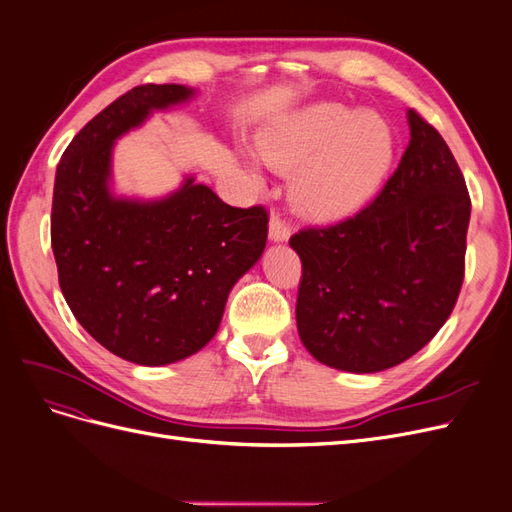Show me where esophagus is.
I'll list each match as a JSON object with an SVG mask.
<instances>
[{"instance_id":"34e87169","label":"esophagus","mask_w":512,"mask_h":512,"mask_svg":"<svg viewBox=\"0 0 512 512\" xmlns=\"http://www.w3.org/2000/svg\"><path fill=\"white\" fill-rule=\"evenodd\" d=\"M290 235H292L290 224H286L280 218V215H271V220H269V239L273 243H284V241L290 239Z\"/></svg>"}]
</instances>
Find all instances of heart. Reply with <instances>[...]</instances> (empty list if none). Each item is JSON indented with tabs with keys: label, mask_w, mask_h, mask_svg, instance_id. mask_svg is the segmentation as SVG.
Instances as JSON below:
<instances>
[{
	"label": "heart",
	"mask_w": 512,
	"mask_h": 512,
	"mask_svg": "<svg viewBox=\"0 0 512 512\" xmlns=\"http://www.w3.org/2000/svg\"><path fill=\"white\" fill-rule=\"evenodd\" d=\"M393 151V130L382 117L335 102L305 108L258 141L262 162L292 173V205L312 220L361 209L389 173Z\"/></svg>",
	"instance_id": "b5f03b06"
}]
</instances>
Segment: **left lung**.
Listing matches in <instances>:
<instances>
[{"mask_svg": "<svg viewBox=\"0 0 512 512\" xmlns=\"http://www.w3.org/2000/svg\"><path fill=\"white\" fill-rule=\"evenodd\" d=\"M410 143L371 205L290 237L303 262L297 329L316 361L376 374L410 359L463 284L470 194L440 132L408 111Z\"/></svg>", "mask_w": 512, "mask_h": 512, "instance_id": "8db88e82", "label": "left lung"}]
</instances>
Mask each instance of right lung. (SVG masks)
Listing matches in <instances>:
<instances>
[{
	"label": "right lung",
	"instance_id": "obj_1",
	"mask_svg": "<svg viewBox=\"0 0 512 512\" xmlns=\"http://www.w3.org/2000/svg\"><path fill=\"white\" fill-rule=\"evenodd\" d=\"M194 94L183 85L134 87L72 138L55 173L61 292L98 344L136 365L177 363L207 346L232 286L267 245L265 207H230L194 177L160 200L111 192L117 138Z\"/></svg>",
	"mask_w": 512,
	"mask_h": 512
}]
</instances>
